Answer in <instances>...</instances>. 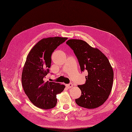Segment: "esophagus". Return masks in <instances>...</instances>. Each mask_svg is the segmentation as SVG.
I'll use <instances>...</instances> for the list:
<instances>
[{"label": "esophagus", "instance_id": "esophagus-1", "mask_svg": "<svg viewBox=\"0 0 132 132\" xmlns=\"http://www.w3.org/2000/svg\"><path fill=\"white\" fill-rule=\"evenodd\" d=\"M66 86L67 87V88H71V87H72L73 86V84L72 83H70L69 84H67L66 85Z\"/></svg>", "mask_w": 132, "mask_h": 132}]
</instances>
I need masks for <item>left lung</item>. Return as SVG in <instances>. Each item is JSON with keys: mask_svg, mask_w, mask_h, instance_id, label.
Listing matches in <instances>:
<instances>
[{"mask_svg": "<svg viewBox=\"0 0 132 132\" xmlns=\"http://www.w3.org/2000/svg\"><path fill=\"white\" fill-rule=\"evenodd\" d=\"M77 56L81 71L87 70L86 82L78 85L81 91L76 103L87 109L98 108L108 99L113 84L114 72L108 58L98 49L81 40L66 42Z\"/></svg>", "mask_w": 132, "mask_h": 132, "instance_id": "obj_1", "label": "left lung"}]
</instances>
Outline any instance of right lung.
I'll use <instances>...</instances> for the list:
<instances>
[{
	"instance_id": "1",
	"label": "right lung",
	"mask_w": 132,
	"mask_h": 132,
	"mask_svg": "<svg viewBox=\"0 0 132 132\" xmlns=\"http://www.w3.org/2000/svg\"><path fill=\"white\" fill-rule=\"evenodd\" d=\"M67 39L60 37L43 38L27 56L22 71V84L29 100L39 108L49 109L55 107L56 95L65 89V85L46 81L45 78L50 72L53 52Z\"/></svg>"
}]
</instances>
